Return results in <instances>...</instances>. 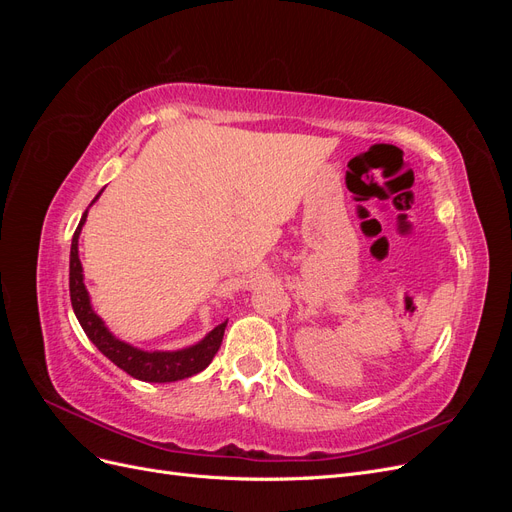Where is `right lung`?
Here are the masks:
<instances>
[{"label": "right lung", "mask_w": 512, "mask_h": 512, "mask_svg": "<svg viewBox=\"0 0 512 512\" xmlns=\"http://www.w3.org/2000/svg\"><path fill=\"white\" fill-rule=\"evenodd\" d=\"M85 220H87V211L83 213L79 226L74 230L72 247H70V301L85 335L96 344V348L106 356V359H111L119 369H123L126 374H130L136 380L175 382L203 371L213 361V356L218 354L222 346V337H224L228 320L218 324V327H215L205 339H200L198 344L183 350H175V352H147L121 342V339H117L111 331L106 329L102 318L94 312V309H91L89 292L83 284V267L79 260V235Z\"/></svg>", "instance_id": "1"}]
</instances>
